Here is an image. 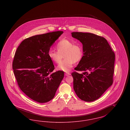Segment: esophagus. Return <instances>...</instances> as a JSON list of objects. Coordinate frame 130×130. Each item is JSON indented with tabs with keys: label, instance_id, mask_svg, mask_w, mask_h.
Here are the masks:
<instances>
[{
	"label": "esophagus",
	"instance_id": "obj_1",
	"mask_svg": "<svg viewBox=\"0 0 130 130\" xmlns=\"http://www.w3.org/2000/svg\"><path fill=\"white\" fill-rule=\"evenodd\" d=\"M65 74L66 76H68V75H70L71 74H70V72H67V73H66Z\"/></svg>",
	"mask_w": 130,
	"mask_h": 130
}]
</instances>
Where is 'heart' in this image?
I'll return each instance as SVG.
<instances>
[{
	"label": "heart",
	"instance_id": "b5f03b06",
	"mask_svg": "<svg viewBox=\"0 0 130 130\" xmlns=\"http://www.w3.org/2000/svg\"><path fill=\"white\" fill-rule=\"evenodd\" d=\"M57 51L50 49L48 52L50 59L56 64L61 62L63 56L65 59L58 65L57 69L68 72L72 67L74 63L80 61L83 57V49L79 43H74L73 40L63 38L56 45Z\"/></svg>",
	"mask_w": 130,
	"mask_h": 130
}]
</instances>
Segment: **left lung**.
I'll list each match as a JSON object with an SVG mask.
<instances>
[{
	"label": "left lung",
	"instance_id": "obj_1",
	"mask_svg": "<svg viewBox=\"0 0 130 130\" xmlns=\"http://www.w3.org/2000/svg\"><path fill=\"white\" fill-rule=\"evenodd\" d=\"M83 45V57L72 73L74 89L82 100L99 99L113 83L115 55L105 38L89 32H73Z\"/></svg>",
	"mask_w": 130,
	"mask_h": 130
}]
</instances>
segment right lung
<instances>
[{"mask_svg":"<svg viewBox=\"0 0 130 130\" xmlns=\"http://www.w3.org/2000/svg\"><path fill=\"white\" fill-rule=\"evenodd\" d=\"M56 31L24 39L15 52L12 69L21 90L33 100L46 103L53 99L64 77V72H53L48 56L51 46L62 34Z\"/></svg>","mask_w":130,"mask_h":130,"instance_id":"add662e5","label":"right lung"}]
</instances>
